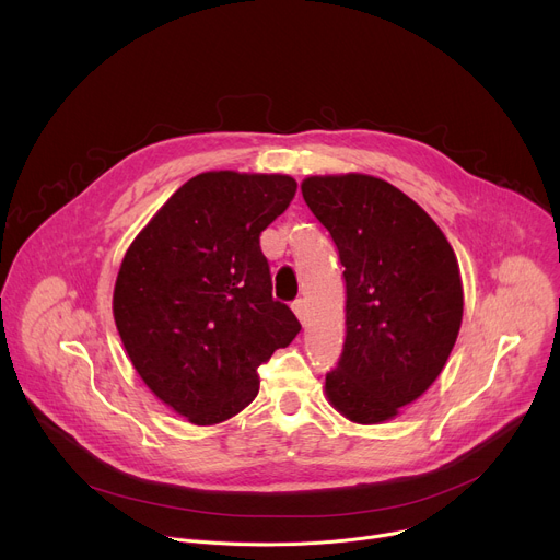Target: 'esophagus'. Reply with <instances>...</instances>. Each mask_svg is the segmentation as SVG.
Masks as SVG:
<instances>
[{
    "label": "esophagus",
    "mask_w": 560,
    "mask_h": 560,
    "mask_svg": "<svg viewBox=\"0 0 560 560\" xmlns=\"http://www.w3.org/2000/svg\"><path fill=\"white\" fill-rule=\"evenodd\" d=\"M292 311H294V315L299 317V322H301V324H306V301H303V299H296V301L292 303Z\"/></svg>",
    "instance_id": "1"
}]
</instances>
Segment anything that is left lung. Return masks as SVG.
<instances>
[{
	"mask_svg": "<svg viewBox=\"0 0 560 560\" xmlns=\"http://www.w3.org/2000/svg\"><path fill=\"white\" fill-rule=\"evenodd\" d=\"M303 200L330 232L346 279V341L326 375L332 409L393 420L442 373L463 324V279L435 221L366 174L308 176Z\"/></svg>",
	"mask_w": 560,
	"mask_h": 560,
	"instance_id": "left-lung-1",
	"label": "left lung"
}]
</instances>
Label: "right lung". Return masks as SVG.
<instances>
[{
    "mask_svg": "<svg viewBox=\"0 0 560 560\" xmlns=\"http://www.w3.org/2000/svg\"><path fill=\"white\" fill-rule=\"evenodd\" d=\"M294 191L285 174H198L120 264L114 319L125 350L149 390L191 424L241 413L259 393L257 369L301 330L272 299L259 245Z\"/></svg>",
    "mask_w": 560,
    "mask_h": 560,
    "instance_id": "1",
    "label": "right lung"
}]
</instances>
